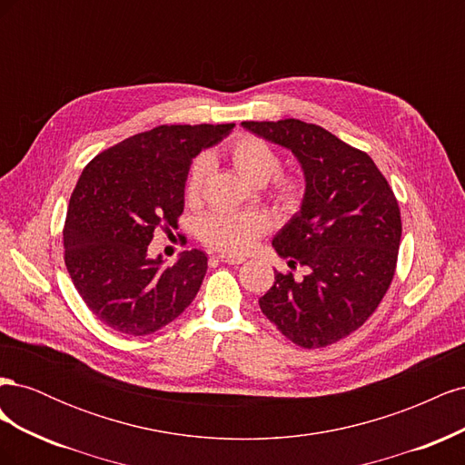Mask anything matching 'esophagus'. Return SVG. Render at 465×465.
<instances>
[{
	"label": "esophagus",
	"instance_id": "1",
	"mask_svg": "<svg viewBox=\"0 0 465 465\" xmlns=\"http://www.w3.org/2000/svg\"><path fill=\"white\" fill-rule=\"evenodd\" d=\"M221 262H224V263H231V265H238V263H242L244 262V258L242 256H234V254H219L217 256Z\"/></svg>",
	"mask_w": 465,
	"mask_h": 465
}]
</instances>
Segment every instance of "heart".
I'll list each match as a JSON object with an SVG mask.
<instances>
[{
  "label": "heart",
  "mask_w": 465,
  "mask_h": 465,
  "mask_svg": "<svg viewBox=\"0 0 465 465\" xmlns=\"http://www.w3.org/2000/svg\"><path fill=\"white\" fill-rule=\"evenodd\" d=\"M231 161L250 184H263L279 171V157L275 151L263 143L262 139L242 135L238 137L231 147ZM211 171L209 157H200L192 166L188 178L186 195L195 200L202 192L203 182ZM275 193L281 203L287 207L297 205L302 193V184L292 176L277 178ZM270 227L267 217L258 211H217V213L205 215L200 223V236L209 246L227 250V252H242L252 246V242Z\"/></svg>",
  "instance_id": "b5f03b06"
}]
</instances>
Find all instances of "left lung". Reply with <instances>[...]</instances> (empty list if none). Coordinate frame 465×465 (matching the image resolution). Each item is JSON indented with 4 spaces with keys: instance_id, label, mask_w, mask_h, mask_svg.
I'll return each mask as SVG.
<instances>
[{
    "instance_id": "8db88e82",
    "label": "left lung",
    "mask_w": 465,
    "mask_h": 465,
    "mask_svg": "<svg viewBox=\"0 0 465 465\" xmlns=\"http://www.w3.org/2000/svg\"><path fill=\"white\" fill-rule=\"evenodd\" d=\"M242 128L291 151L304 176L301 209L272 244L308 272H277L262 312L292 343L331 345L367 322L391 283L401 238L396 195L367 153L320 125L291 118Z\"/></svg>"
}]
</instances>
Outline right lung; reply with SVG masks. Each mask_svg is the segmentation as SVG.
<instances>
[{
  "label": "right lung",
  "mask_w": 465,
  "mask_h": 465,
  "mask_svg": "<svg viewBox=\"0 0 465 465\" xmlns=\"http://www.w3.org/2000/svg\"><path fill=\"white\" fill-rule=\"evenodd\" d=\"M234 124L159 125L124 139L85 166L64 229L65 267L91 312L125 335H147L178 318L207 272L202 250L173 265L149 256L153 232L184 211L192 161Z\"/></svg>",
  "instance_id": "obj_1"
}]
</instances>
